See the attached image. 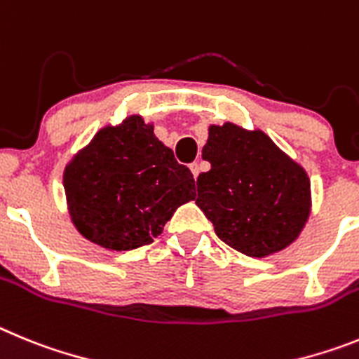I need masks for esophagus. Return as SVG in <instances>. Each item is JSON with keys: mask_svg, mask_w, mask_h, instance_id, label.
Segmentation results:
<instances>
[{"mask_svg": "<svg viewBox=\"0 0 359 359\" xmlns=\"http://www.w3.org/2000/svg\"><path fill=\"white\" fill-rule=\"evenodd\" d=\"M189 168H191V173H193V177H195V179H196V177L200 175V164H198V163H193L191 166H189Z\"/></svg>", "mask_w": 359, "mask_h": 359, "instance_id": "esophagus-1", "label": "esophagus"}]
</instances>
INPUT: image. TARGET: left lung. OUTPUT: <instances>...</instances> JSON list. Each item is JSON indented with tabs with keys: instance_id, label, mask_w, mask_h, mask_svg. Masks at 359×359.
I'll return each instance as SVG.
<instances>
[{
	"instance_id": "1",
	"label": "left lung",
	"mask_w": 359,
	"mask_h": 359,
	"mask_svg": "<svg viewBox=\"0 0 359 359\" xmlns=\"http://www.w3.org/2000/svg\"><path fill=\"white\" fill-rule=\"evenodd\" d=\"M196 179V205L219 240L250 257L272 256L299 238L311 211V184L264 132L211 125Z\"/></svg>"
}]
</instances>
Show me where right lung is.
<instances>
[{
    "mask_svg": "<svg viewBox=\"0 0 359 359\" xmlns=\"http://www.w3.org/2000/svg\"><path fill=\"white\" fill-rule=\"evenodd\" d=\"M76 231L109 250L154 241L177 208L195 198V179L141 116L107 125L64 170Z\"/></svg>",
    "mask_w": 359,
    "mask_h": 359,
    "instance_id": "right-lung-1",
    "label": "right lung"
}]
</instances>
